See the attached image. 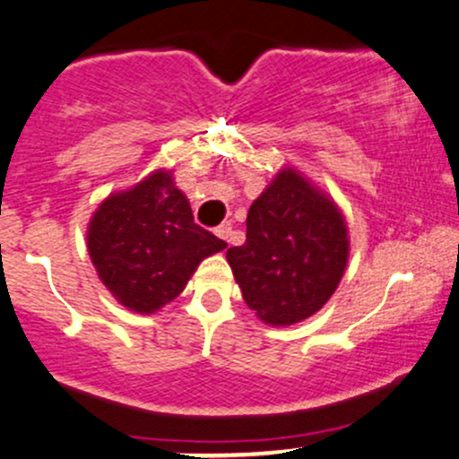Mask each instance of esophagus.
<instances>
[{
  "instance_id": "obj_1",
  "label": "esophagus",
  "mask_w": 459,
  "mask_h": 459,
  "mask_svg": "<svg viewBox=\"0 0 459 459\" xmlns=\"http://www.w3.org/2000/svg\"><path fill=\"white\" fill-rule=\"evenodd\" d=\"M230 233H233V226H230V221H224V224H220L218 229H215V235H218L220 239H224L226 244L230 241Z\"/></svg>"
}]
</instances>
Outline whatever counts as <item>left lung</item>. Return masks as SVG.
I'll use <instances>...</instances> for the list:
<instances>
[{
    "label": "left lung",
    "instance_id": "left-lung-1",
    "mask_svg": "<svg viewBox=\"0 0 459 459\" xmlns=\"http://www.w3.org/2000/svg\"><path fill=\"white\" fill-rule=\"evenodd\" d=\"M226 259L265 325H296L325 307L344 274V218L299 172L283 169L250 206L246 241Z\"/></svg>",
    "mask_w": 459,
    "mask_h": 459
}]
</instances>
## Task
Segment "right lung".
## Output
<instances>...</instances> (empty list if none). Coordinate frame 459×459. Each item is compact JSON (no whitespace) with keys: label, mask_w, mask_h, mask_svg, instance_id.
<instances>
[{"label":"right lung","mask_w":459,"mask_h":459,"mask_svg":"<svg viewBox=\"0 0 459 459\" xmlns=\"http://www.w3.org/2000/svg\"><path fill=\"white\" fill-rule=\"evenodd\" d=\"M87 244L102 283L139 314L174 300L200 261L226 248V241L195 224L169 172H154L104 200L91 218Z\"/></svg>","instance_id":"add662e5"}]
</instances>
